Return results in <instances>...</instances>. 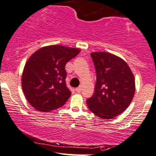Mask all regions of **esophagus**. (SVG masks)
<instances>
[{
    "mask_svg": "<svg viewBox=\"0 0 156 156\" xmlns=\"http://www.w3.org/2000/svg\"><path fill=\"white\" fill-rule=\"evenodd\" d=\"M82 90V86H79V87L76 88V91H77V92H80Z\"/></svg>",
    "mask_w": 156,
    "mask_h": 156,
    "instance_id": "1",
    "label": "esophagus"
}]
</instances>
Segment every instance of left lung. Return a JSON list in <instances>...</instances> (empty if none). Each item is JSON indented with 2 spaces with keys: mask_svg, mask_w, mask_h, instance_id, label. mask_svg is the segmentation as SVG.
<instances>
[{
  "mask_svg": "<svg viewBox=\"0 0 156 156\" xmlns=\"http://www.w3.org/2000/svg\"><path fill=\"white\" fill-rule=\"evenodd\" d=\"M96 71L94 92L86 100L89 109L104 119L117 116L126 110L134 97L135 82L125 61L108 52H92Z\"/></svg>",
  "mask_w": 156,
  "mask_h": 156,
  "instance_id": "left-lung-1",
  "label": "left lung"
}]
</instances>
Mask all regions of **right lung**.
<instances>
[{"mask_svg": "<svg viewBox=\"0 0 156 156\" xmlns=\"http://www.w3.org/2000/svg\"><path fill=\"white\" fill-rule=\"evenodd\" d=\"M80 49L61 45L46 46L36 51L24 67L23 92L37 110L49 112L63 106L71 94L66 85L65 65Z\"/></svg>", "mask_w": 156, "mask_h": 156, "instance_id": "right-lung-1", "label": "right lung"}]
</instances>
